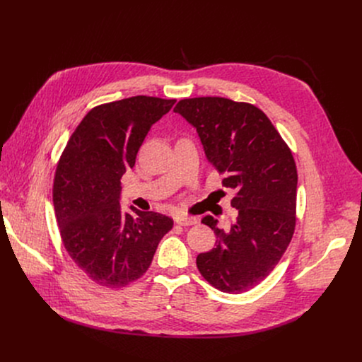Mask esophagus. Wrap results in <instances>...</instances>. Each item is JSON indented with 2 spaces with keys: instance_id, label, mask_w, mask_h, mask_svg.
Segmentation results:
<instances>
[{
  "instance_id": "obj_1",
  "label": "esophagus",
  "mask_w": 362,
  "mask_h": 362,
  "mask_svg": "<svg viewBox=\"0 0 362 362\" xmlns=\"http://www.w3.org/2000/svg\"><path fill=\"white\" fill-rule=\"evenodd\" d=\"M175 221L180 226H190V225H196L197 223V219L193 218V216H176Z\"/></svg>"
}]
</instances>
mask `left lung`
<instances>
[{
    "label": "left lung",
    "instance_id": "obj_1",
    "mask_svg": "<svg viewBox=\"0 0 362 362\" xmlns=\"http://www.w3.org/2000/svg\"><path fill=\"white\" fill-rule=\"evenodd\" d=\"M175 113L197 132L208 160L235 189L238 216L228 230L218 219L216 247L199 253L196 265L212 286L242 293L261 284L285 253L296 222L298 173L292 153L267 115L249 103L223 97L180 100Z\"/></svg>",
    "mask_w": 362,
    "mask_h": 362
}]
</instances>
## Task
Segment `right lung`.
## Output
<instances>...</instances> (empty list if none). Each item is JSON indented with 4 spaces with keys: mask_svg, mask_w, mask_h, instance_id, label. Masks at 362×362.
Masks as SVG:
<instances>
[{
    "mask_svg": "<svg viewBox=\"0 0 362 362\" xmlns=\"http://www.w3.org/2000/svg\"><path fill=\"white\" fill-rule=\"evenodd\" d=\"M176 103L136 95L91 109L71 134L56 169L53 202L71 259L95 284L122 288L150 267L173 228L156 212H123L122 176L136 163L150 127Z\"/></svg>",
    "mask_w": 362,
    "mask_h": 362,
    "instance_id": "right-lung-1",
    "label": "right lung"
}]
</instances>
